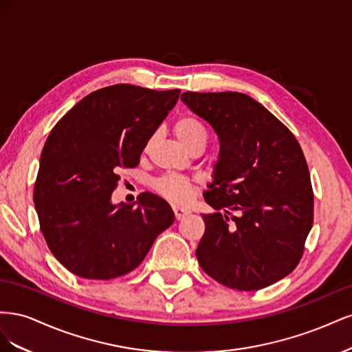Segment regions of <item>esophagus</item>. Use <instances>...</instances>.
I'll use <instances>...</instances> for the list:
<instances>
[{"label":"esophagus","mask_w":352,"mask_h":352,"mask_svg":"<svg viewBox=\"0 0 352 352\" xmlns=\"http://www.w3.org/2000/svg\"><path fill=\"white\" fill-rule=\"evenodd\" d=\"M173 212H175V217H176L177 220H180V219H184L185 216L189 214V210H186V208H184V207L175 206V207H173Z\"/></svg>","instance_id":"obj_1"}]
</instances>
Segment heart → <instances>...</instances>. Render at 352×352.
Segmentation results:
<instances>
[{
	"label": "heart",
	"instance_id": "1",
	"mask_svg": "<svg viewBox=\"0 0 352 352\" xmlns=\"http://www.w3.org/2000/svg\"><path fill=\"white\" fill-rule=\"evenodd\" d=\"M173 132L177 140L180 141L186 150H204V146L208 140V132L206 126L202 124L201 120H198L194 116H184L173 124ZM154 142V136L148 140L145 150H148ZM155 192H158L163 198L168 199L173 204L185 206L194 198L197 194V185L192 180L180 176V175H166L157 179L154 182Z\"/></svg>",
	"mask_w": 352,
	"mask_h": 352
}]
</instances>
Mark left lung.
Here are the masks:
<instances>
[{"label": "left lung", "instance_id": "8db88e82", "mask_svg": "<svg viewBox=\"0 0 352 352\" xmlns=\"http://www.w3.org/2000/svg\"><path fill=\"white\" fill-rule=\"evenodd\" d=\"M180 100L220 141L214 180L204 194L216 212L202 214L201 269L238 291L283 279L300 263L314 217L310 172L296 138L250 95L188 91Z\"/></svg>", "mask_w": 352, "mask_h": 352}]
</instances>
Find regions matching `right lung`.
I'll list each match as a JSON object with an SVG mask.
<instances>
[{"label":"right lung","instance_id":"add662e5","mask_svg":"<svg viewBox=\"0 0 352 352\" xmlns=\"http://www.w3.org/2000/svg\"><path fill=\"white\" fill-rule=\"evenodd\" d=\"M180 89L119 83L87 95L52 127L34 188L39 226L52 255L83 279L110 280L142 263L172 226L167 201L142 192L111 202L120 168H132Z\"/></svg>","mask_w":352,"mask_h":352}]
</instances>
